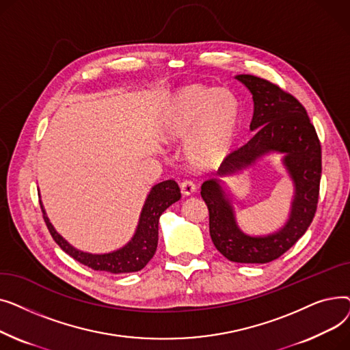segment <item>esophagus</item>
<instances>
[{
	"instance_id": "1",
	"label": "esophagus",
	"mask_w": 350,
	"mask_h": 350,
	"mask_svg": "<svg viewBox=\"0 0 350 350\" xmlns=\"http://www.w3.org/2000/svg\"><path fill=\"white\" fill-rule=\"evenodd\" d=\"M180 190L185 196H191L196 191V185L191 180H185L180 185Z\"/></svg>"
}]
</instances>
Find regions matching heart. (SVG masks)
<instances>
[{
  "mask_svg": "<svg viewBox=\"0 0 350 350\" xmlns=\"http://www.w3.org/2000/svg\"><path fill=\"white\" fill-rule=\"evenodd\" d=\"M240 100L228 89L200 83L178 89L165 103L160 133L167 140H186V156L198 169L221 164L240 129Z\"/></svg>",
  "mask_w": 350,
  "mask_h": 350,
  "instance_id": "obj_1",
  "label": "heart"
}]
</instances>
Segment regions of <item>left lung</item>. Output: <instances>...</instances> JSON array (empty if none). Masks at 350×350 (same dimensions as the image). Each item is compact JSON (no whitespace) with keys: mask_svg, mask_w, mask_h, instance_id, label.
<instances>
[{"mask_svg":"<svg viewBox=\"0 0 350 350\" xmlns=\"http://www.w3.org/2000/svg\"><path fill=\"white\" fill-rule=\"evenodd\" d=\"M252 95V139L234 150L219 165L214 178L201 186V197L210 215V235L227 260L243 264H265L286 252L306 232L315 217L322 173V152L314 124L305 107L288 92L267 79L237 75ZM268 152H282L283 163L294 183L290 218L277 233L252 237L237 227L232 202L219 176L247 168Z\"/></svg>","mask_w":350,"mask_h":350,"instance_id":"1","label":"left lung"}]
</instances>
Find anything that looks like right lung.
I'll return each instance as SVG.
<instances>
[{"label":"right lung","mask_w":350,"mask_h":350,"mask_svg":"<svg viewBox=\"0 0 350 350\" xmlns=\"http://www.w3.org/2000/svg\"><path fill=\"white\" fill-rule=\"evenodd\" d=\"M180 197L181 193L174 180H165L156 185L146 198V203L140 213L139 224L132 240L124 247L107 254H90L72 247L49 223V218L46 217L42 204L41 208L46 227L55 243L68 255H70L73 260L95 271L127 273L140 271L153 258L159 241V218L172 204L178 201Z\"/></svg>","instance_id":"right-lung-1"}]
</instances>
